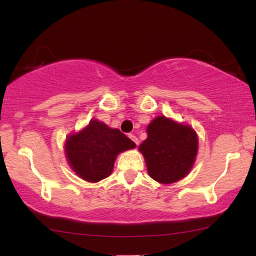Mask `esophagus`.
Here are the masks:
<instances>
[{"label": "esophagus", "mask_w": 256, "mask_h": 256, "mask_svg": "<svg viewBox=\"0 0 256 256\" xmlns=\"http://www.w3.org/2000/svg\"><path fill=\"white\" fill-rule=\"evenodd\" d=\"M129 138H130L136 145H138V140H137V137L135 135H132V134H129Z\"/></svg>", "instance_id": "34e87169"}]
</instances>
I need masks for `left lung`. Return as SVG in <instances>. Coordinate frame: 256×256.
<instances>
[{
	"instance_id": "left-lung-1",
	"label": "left lung",
	"mask_w": 256,
	"mask_h": 256,
	"mask_svg": "<svg viewBox=\"0 0 256 256\" xmlns=\"http://www.w3.org/2000/svg\"><path fill=\"white\" fill-rule=\"evenodd\" d=\"M148 138L140 145L148 172L156 182L172 184L182 180L194 167L198 153V135L190 124L164 116L146 127Z\"/></svg>"
}]
</instances>
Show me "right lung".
<instances>
[{"label":"right lung","instance_id":"obj_1","mask_svg":"<svg viewBox=\"0 0 256 256\" xmlns=\"http://www.w3.org/2000/svg\"><path fill=\"white\" fill-rule=\"evenodd\" d=\"M136 144L116 128L92 119L80 132L70 134L65 140V154L78 178L97 183L108 178L119 153L135 148Z\"/></svg>","mask_w":256,"mask_h":256}]
</instances>
